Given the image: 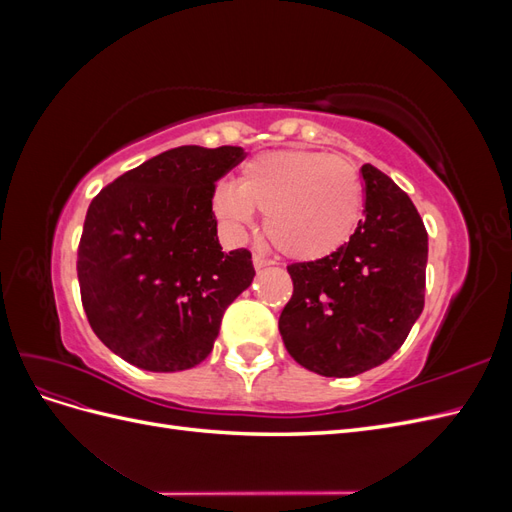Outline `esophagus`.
Returning a JSON list of instances; mask_svg holds the SVG:
<instances>
[{
  "label": "esophagus",
  "instance_id": "1",
  "mask_svg": "<svg viewBox=\"0 0 512 512\" xmlns=\"http://www.w3.org/2000/svg\"><path fill=\"white\" fill-rule=\"evenodd\" d=\"M269 265H273V260L271 258H267V256H262V254H254V267L256 269H262V267H269Z\"/></svg>",
  "mask_w": 512,
  "mask_h": 512
}]
</instances>
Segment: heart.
Returning a JSON list of instances; mask_svg holds the SVG:
<instances>
[{
    "label": "heart",
    "instance_id": "b5f03b06",
    "mask_svg": "<svg viewBox=\"0 0 512 512\" xmlns=\"http://www.w3.org/2000/svg\"><path fill=\"white\" fill-rule=\"evenodd\" d=\"M211 209L230 239L241 241L265 211V232L282 254L318 260L337 252L361 222L356 168L324 151L280 149L247 162L237 185L222 181Z\"/></svg>",
    "mask_w": 512,
    "mask_h": 512
}]
</instances>
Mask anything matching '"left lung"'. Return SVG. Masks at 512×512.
<instances>
[{"instance_id": "1", "label": "left lung", "mask_w": 512, "mask_h": 512, "mask_svg": "<svg viewBox=\"0 0 512 512\" xmlns=\"http://www.w3.org/2000/svg\"><path fill=\"white\" fill-rule=\"evenodd\" d=\"M365 218L337 252L288 265L292 297L280 333L305 369L348 378L406 342L425 307L427 230L408 194L363 164Z\"/></svg>"}]
</instances>
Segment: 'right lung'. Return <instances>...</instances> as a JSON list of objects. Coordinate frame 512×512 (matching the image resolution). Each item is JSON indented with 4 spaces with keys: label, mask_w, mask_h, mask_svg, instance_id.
<instances>
[{
    "label": "right lung",
    "mask_w": 512,
    "mask_h": 512,
    "mask_svg": "<svg viewBox=\"0 0 512 512\" xmlns=\"http://www.w3.org/2000/svg\"><path fill=\"white\" fill-rule=\"evenodd\" d=\"M241 147L168 149L91 200L76 258L81 301L100 342L147 371L205 361L226 307L252 284L250 250L222 252L215 181Z\"/></svg>",
    "instance_id": "add662e5"
}]
</instances>
